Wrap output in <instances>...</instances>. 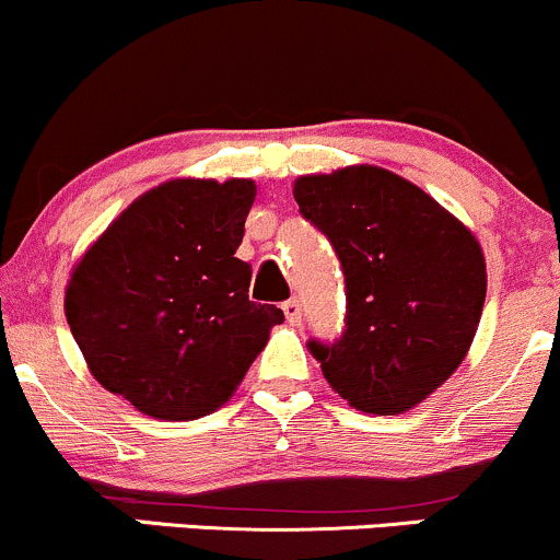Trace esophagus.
Wrapping results in <instances>:
<instances>
[{"label": "esophagus", "instance_id": "esophagus-1", "mask_svg": "<svg viewBox=\"0 0 560 560\" xmlns=\"http://www.w3.org/2000/svg\"><path fill=\"white\" fill-rule=\"evenodd\" d=\"M281 311H284L287 320L292 326H300L302 324V307H300V300H287L284 305H281Z\"/></svg>", "mask_w": 560, "mask_h": 560}]
</instances>
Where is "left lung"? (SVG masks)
I'll list each match as a JSON object with an SVG mask.
<instances>
[{
	"label": "left lung",
	"mask_w": 560,
	"mask_h": 560,
	"mask_svg": "<svg viewBox=\"0 0 560 560\" xmlns=\"http://www.w3.org/2000/svg\"><path fill=\"white\" fill-rule=\"evenodd\" d=\"M342 262L345 331L307 342L339 397L374 416L427 400L464 363L487 294L477 236L397 173L350 165L294 182Z\"/></svg>",
	"instance_id": "obj_1"
}]
</instances>
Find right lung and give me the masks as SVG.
<instances>
[{"instance_id":"1","label":"right lung","mask_w":560,"mask_h":560,"mask_svg":"<svg viewBox=\"0 0 560 560\" xmlns=\"http://www.w3.org/2000/svg\"><path fill=\"white\" fill-rule=\"evenodd\" d=\"M255 195L249 178L160 184L73 268L66 316L89 371L152 419L221 408L284 320L249 300L253 268L236 258Z\"/></svg>"}]
</instances>
